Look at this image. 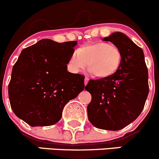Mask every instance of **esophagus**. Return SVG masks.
Here are the masks:
<instances>
[{
    "label": "esophagus",
    "instance_id": "obj_1",
    "mask_svg": "<svg viewBox=\"0 0 159 159\" xmlns=\"http://www.w3.org/2000/svg\"><path fill=\"white\" fill-rule=\"evenodd\" d=\"M89 81V78H87V77H85V78H84V84H85V85L88 84Z\"/></svg>",
    "mask_w": 159,
    "mask_h": 159
}]
</instances>
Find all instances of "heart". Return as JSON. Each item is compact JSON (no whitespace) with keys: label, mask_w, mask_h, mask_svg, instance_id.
<instances>
[{"label":"heart","mask_w":159,"mask_h":159,"mask_svg":"<svg viewBox=\"0 0 159 159\" xmlns=\"http://www.w3.org/2000/svg\"><path fill=\"white\" fill-rule=\"evenodd\" d=\"M121 61V53L118 48L106 42L85 44L70 55L68 65L74 73L82 71L88 67L98 78H107L117 71Z\"/></svg>","instance_id":"heart-1"}]
</instances>
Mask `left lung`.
Returning a JSON list of instances; mask_svg holds the SVG:
<instances>
[{
    "instance_id": "8db88e82",
    "label": "left lung",
    "mask_w": 159,
    "mask_h": 159,
    "mask_svg": "<svg viewBox=\"0 0 159 159\" xmlns=\"http://www.w3.org/2000/svg\"><path fill=\"white\" fill-rule=\"evenodd\" d=\"M103 41L120 50L121 61L113 75L90 80L85 86L91 94L88 117L98 129L118 131L134 121L143 110L149 91L148 69L142 49L125 34L115 32Z\"/></svg>"
}]
</instances>
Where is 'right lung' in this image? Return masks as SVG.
<instances>
[{"label": "right lung", "instance_id": "right-lung-1", "mask_svg": "<svg viewBox=\"0 0 159 159\" xmlns=\"http://www.w3.org/2000/svg\"><path fill=\"white\" fill-rule=\"evenodd\" d=\"M76 41L42 39L25 48L14 65L8 85L14 113L32 127L61 118L65 105L84 89V76L68 71Z\"/></svg>", "mask_w": 159, "mask_h": 159}]
</instances>
